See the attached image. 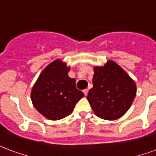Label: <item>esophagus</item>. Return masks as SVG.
Listing matches in <instances>:
<instances>
[{
  "instance_id": "34e87169",
  "label": "esophagus",
  "mask_w": 156,
  "mask_h": 156,
  "mask_svg": "<svg viewBox=\"0 0 156 156\" xmlns=\"http://www.w3.org/2000/svg\"><path fill=\"white\" fill-rule=\"evenodd\" d=\"M83 93H84V95L87 96V93H88V89H87V88H86V89H84L83 90Z\"/></svg>"
}]
</instances>
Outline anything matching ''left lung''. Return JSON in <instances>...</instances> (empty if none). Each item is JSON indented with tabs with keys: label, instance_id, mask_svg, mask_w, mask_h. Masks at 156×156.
<instances>
[{
	"label": "left lung",
	"instance_id": "8db88e82",
	"mask_svg": "<svg viewBox=\"0 0 156 156\" xmlns=\"http://www.w3.org/2000/svg\"><path fill=\"white\" fill-rule=\"evenodd\" d=\"M93 84L87 98L94 113L101 119L120 118L131 107L136 95L133 79L112 60L94 68Z\"/></svg>",
	"mask_w": 156,
	"mask_h": 156
}]
</instances>
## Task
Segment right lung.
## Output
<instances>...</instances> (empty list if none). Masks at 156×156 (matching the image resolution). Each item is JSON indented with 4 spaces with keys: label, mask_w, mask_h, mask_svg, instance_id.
<instances>
[{
    "label": "right lung",
    "mask_w": 156,
    "mask_h": 156,
    "mask_svg": "<svg viewBox=\"0 0 156 156\" xmlns=\"http://www.w3.org/2000/svg\"><path fill=\"white\" fill-rule=\"evenodd\" d=\"M69 67L59 59L49 63L32 87L34 107L47 119L59 120L72 113L83 93L76 87V80L69 77Z\"/></svg>",
    "instance_id": "add662e5"
}]
</instances>
